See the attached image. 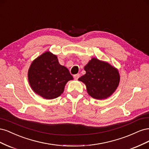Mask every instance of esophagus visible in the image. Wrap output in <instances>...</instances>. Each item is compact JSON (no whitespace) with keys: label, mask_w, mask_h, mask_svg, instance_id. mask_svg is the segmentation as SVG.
I'll use <instances>...</instances> for the list:
<instances>
[{"label":"esophagus","mask_w":149,"mask_h":149,"mask_svg":"<svg viewBox=\"0 0 149 149\" xmlns=\"http://www.w3.org/2000/svg\"><path fill=\"white\" fill-rule=\"evenodd\" d=\"M73 76H74V78L75 79H78L79 78L80 74H74Z\"/></svg>","instance_id":"esophagus-1"}]
</instances>
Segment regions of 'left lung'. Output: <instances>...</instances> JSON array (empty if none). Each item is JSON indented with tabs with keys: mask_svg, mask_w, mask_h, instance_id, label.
I'll return each mask as SVG.
<instances>
[{
	"mask_svg": "<svg viewBox=\"0 0 149 149\" xmlns=\"http://www.w3.org/2000/svg\"><path fill=\"white\" fill-rule=\"evenodd\" d=\"M85 74L78 79L87 88L93 98L102 100L110 96L118 88L120 76L118 71L108 63L94 58L84 66Z\"/></svg>",
	"mask_w": 149,
	"mask_h": 149,
	"instance_id": "obj_1",
	"label": "left lung"
}]
</instances>
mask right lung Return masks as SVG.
I'll list each match as a JSON object with an SVG mask.
<instances>
[{
	"instance_id": "1",
	"label": "right lung",
	"mask_w": 149,
	"mask_h": 149,
	"mask_svg": "<svg viewBox=\"0 0 149 149\" xmlns=\"http://www.w3.org/2000/svg\"><path fill=\"white\" fill-rule=\"evenodd\" d=\"M28 77L34 92L47 100L60 96L66 83L73 79L69 70L60 65L57 56L48 52L32 62Z\"/></svg>"
}]
</instances>
